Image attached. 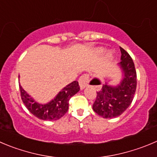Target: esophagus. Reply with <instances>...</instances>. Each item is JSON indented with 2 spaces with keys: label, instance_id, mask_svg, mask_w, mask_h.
Listing matches in <instances>:
<instances>
[{
  "label": "esophagus",
  "instance_id": "34e87169",
  "mask_svg": "<svg viewBox=\"0 0 157 157\" xmlns=\"http://www.w3.org/2000/svg\"><path fill=\"white\" fill-rule=\"evenodd\" d=\"M89 74H84L79 78L78 79V83H79L80 89H83L87 86L88 82H89Z\"/></svg>",
  "mask_w": 157,
  "mask_h": 157
}]
</instances>
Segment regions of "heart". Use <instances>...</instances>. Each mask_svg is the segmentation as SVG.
Instances as JSON below:
<instances>
[{"label":"heart","instance_id":"heart-1","mask_svg":"<svg viewBox=\"0 0 157 157\" xmlns=\"http://www.w3.org/2000/svg\"><path fill=\"white\" fill-rule=\"evenodd\" d=\"M102 52H103V49L102 48H97L96 49L97 53L100 54V53H102ZM105 55H106V58H111L112 55H113V53H112L111 52H107L106 54H105Z\"/></svg>","mask_w":157,"mask_h":157}]
</instances>
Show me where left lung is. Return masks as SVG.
I'll list each match as a JSON object with an SVG mask.
<instances>
[{
  "label": "left lung",
  "instance_id": "obj_1",
  "mask_svg": "<svg viewBox=\"0 0 157 157\" xmlns=\"http://www.w3.org/2000/svg\"><path fill=\"white\" fill-rule=\"evenodd\" d=\"M121 62L119 65L123 73L120 84L112 86L105 83L97 92L92 109L98 116L105 119L115 118L124 113L130 105L136 89V71L132 58L127 52L120 47ZM90 84L100 85L98 78H94Z\"/></svg>",
  "mask_w": 157,
  "mask_h": 157
}]
</instances>
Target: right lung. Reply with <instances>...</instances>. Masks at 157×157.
<instances>
[{
    "label": "right lung",
    "mask_w": 157,
    "mask_h": 157,
    "mask_svg": "<svg viewBox=\"0 0 157 157\" xmlns=\"http://www.w3.org/2000/svg\"><path fill=\"white\" fill-rule=\"evenodd\" d=\"M21 96L28 111L42 120L54 121L60 119L68 109V102L71 96L79 91L78 82L74 81L65 86L56 97L47 104H39L33 99L19 85Z\"/></svg>",
    "instance_id": "obj_1"
}]
</instances>
